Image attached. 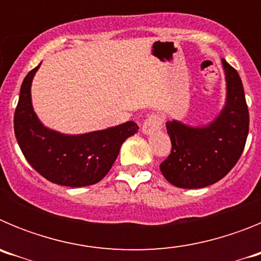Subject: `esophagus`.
I'll return each mask as SVG.
<instances>
[{
  "label": "esophagus",
  "instance_id": "esophagus-1",
  "mask_svg": "<svg viewBox=\"0 0 261 261\" xmlns=\"http://www.w3.org/2000/svg\"><path fill=\"white\" fill-rule=\"evenodd\" d=\"M162 126V119L158 115H151L145 120L144 125H142V133L144 135H151L153 132L158 130Z\"/></svg>",
  "mask_w": 261,
  "mask_h": 261
}]
</instances>
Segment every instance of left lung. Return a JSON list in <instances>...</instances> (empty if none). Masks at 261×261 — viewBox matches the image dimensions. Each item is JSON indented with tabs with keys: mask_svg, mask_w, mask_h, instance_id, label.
Returning a JSON list of instances; mask_svg holds the SVG:
<instances>
[{
	"mask_svg": "<svg viewBox=\"0 0 261 261\" xmlns=\"http://www.w3.org/2000/svg\"><path fill=\"white\" fill-rule=\"evenodd\" d=\"M226 81L225 105L205 125L180 120L166 123L172 150L161 171L172 186L204 188L221 180L238 162L248 135V108L238 71L222 59Z\"/></svg>",
	"mask_w": 261,
	"mask_h": 261,
	"instance_id": "obj_1",
	"label": "left lung"
}]
</instances>
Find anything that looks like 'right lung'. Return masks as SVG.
<instances>
[{
	"instance_id": "1",
	"label": "right lung",
	"mask_w": 261,
	"mask_h": 261,
	"mask_svg": "<svg viewBox=\"0 0 261 261\" xmlns=\"http://www.w3.org/2000/svg\"><path fill=\"white\" fill-rule=\"evenodd\" d=\"M40 64L20 86L14 115V133L27 162L47 180L60 186L86 187L100 181L111 170L126 138L137 133L135 121L82 133L65 135L41 123L31 99V85Z\"/></svg>"
}]
</instances>
